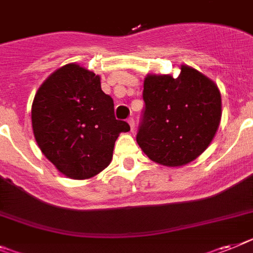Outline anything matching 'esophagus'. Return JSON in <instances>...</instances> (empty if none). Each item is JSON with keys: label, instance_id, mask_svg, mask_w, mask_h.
<instances>
[{"label": "esophagus", "instance_id": "obj_1", "mask_svg": "<svg viewBox=\"0 0 253 253\" xmlns=\"http://www.w3.org/2000/svg\"><path fill=\"white\" fill-rule=\"evenodd\" d=\"M127 122H128V125H130L131 131L135 130V121H133V118H128V120H127Z\"/></svg>", "mask_w": 253, "mask_h": 253}]
</instances>
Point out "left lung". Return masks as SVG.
I'll return each mask as SVG.
<instances>
[{"instance_id": "1", "label": "left lung", "mask_w": 253, "mask_h": 253, "mask_svg": "<svg viewBox=\"0 0 253 253\" xmlns=\"http://www.w3.org/2000/svg\"><path fill=\"white\" fill-rule=\"evenodd\" d=\"M143 122L136 141L153 162L181 167L212 143L221 121L217 84L182 64L180 74H148L144 80Z\"/></svg>"}]
</instances>
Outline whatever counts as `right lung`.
Instances as JSON below:
<instances>
[{
    "label": "right lung",
    "mask_w": 253,
    "mask_h": 253,
    "mask_svg": "<svg viewBox=\"0 0 253 253\" xmlns=\"http://www.w3.org/2000/svg\"><path fill=\"white\" fill-rule=\"evenodd\" d=\"M32 128L43 156L59 172L91 179L109 166L116 140L130 131L114 117L100 76L71 63L51 73L32 104Z\"/></svg>",
    "instance_id": "obj_1"
}]
</instances>
